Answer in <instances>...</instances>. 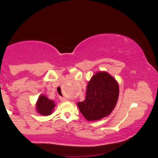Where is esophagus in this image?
I'll list each match as a JSON object with an SVG mask.
<instances>
[{
    "label": "esophagus",
    "instance_id": "obj_1",
    "mask_svg": "<svg viewBox=\"0 0 158 158\" xmlns=\"http://www.w3.org/2000/svg\"><path fill=\"white\" fill-rule=\"evenodd\" d=\"M59 99H60L61 101H62V102H65V101H67V99L64 97H59Z\"/></svg>",
    "mask_w": 158,
    "mask_h": 158
}]
</instances>
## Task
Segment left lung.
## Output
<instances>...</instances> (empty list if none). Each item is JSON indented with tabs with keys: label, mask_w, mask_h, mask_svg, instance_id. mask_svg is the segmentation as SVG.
Wrapping results in <instances>:
<instances>
[{
	"label": "left lung",
	"mask_w": 158,
	"mask_h": 158,
	"mask_svg": "<svg viewBox=\"0 0 158 158\" xmlns=\"http://www.w3.org/2000/svg\"><path fill=\"white\" fill-rule=\"evenodd\" d=\"M118 97L117 81L106 72H99L88 82L85 99L78 107L88 120H98L111 113Z\"/></svg>",
	"instance_id": "left-lung-1"
}]
</instances>
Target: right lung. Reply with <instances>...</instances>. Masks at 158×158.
I'll return each mask as SVG.
<instances>
[{"instance_id": "add662e5", "label": "right lung", "mask_w": 158, "mask_h": 158, "mask_svg": "<svg viewBox=\"0 0 158 158\" xmlns=\"http://www.w3.org/2000/svg\"><path fill=\"white\" fill-rule=\"evenodd\" d=\"M36 106H37V110L39 114L44 116H48L52 114L55 104L53 101L50 100L42 95L39 98Z\"/></svg>"}]
</instances>
